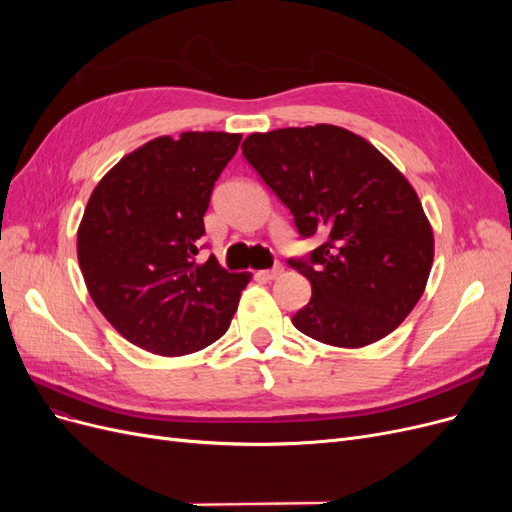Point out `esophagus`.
<instances>
[{
  "label": "esophagus",
  "mask_w": 512,
  "mask_h": 512,
  "mask_svg": "<svg viewBox=\"0 0 512 512\" xmlns=\"http://www.w3.org/2000/svg\"><path fill=\"white\" fill-rule=\"evenodd\" d=\"M282 267L280 265H275L273 269H267V271H260V275L265 277V280H275V277H280L282 275Z\"/></svg>",
  "instance_id": "34e87169"
}]
</instances>
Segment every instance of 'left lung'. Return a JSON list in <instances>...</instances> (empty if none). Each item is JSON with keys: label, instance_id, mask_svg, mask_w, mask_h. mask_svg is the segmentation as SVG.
<instances>
[{"label": "left lung", "instance_id": "obj_1", "mask_svg": "<svg viewBox=\"0 0 512 512\" xmlns=\"http://www.w3.org/2000/svg\"><path fill=\"white\" fill-rule=\"evenodd\" d=\"M241 149L299 235L329 237L309 258L288 260L312 284L294 327L337 348L395 331L433 262V230L408 179L365 138L329 123L256 132Z\"/></svg>", "mask_w": 512, "mask_h": 512}]
</instances>
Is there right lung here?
I'll return each instance as SVG.
<instances>
[{
	"mask_svg": "<svg viewBox=\"0 0 512 512\" xmlns=\"http://www.w3.org/2000/svg\"><path fill=\"white\" fill-rule=\"evenodd\" d=\"M241 134L160 136L121 158L91 192L76 235L87 290L115 331L153 354L220 339L250 273H228L198 241L213 185Z\"/></svg>",
	"mask_w": 512,
	"mask_h": 512,
	"instance_id": "1",
	"label": "right lung"
}]
</instances>
